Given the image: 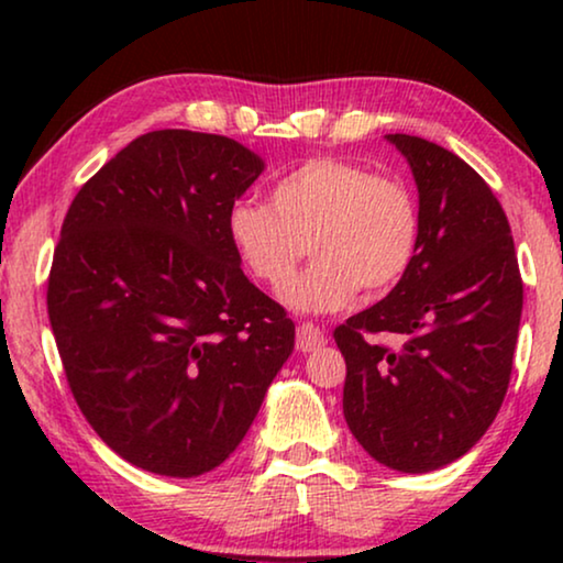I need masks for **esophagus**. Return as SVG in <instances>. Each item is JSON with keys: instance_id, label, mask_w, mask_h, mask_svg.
Returning a JSON list of instances; mask_svg holds the SVG:
<instances>
[{"instance_id": "esophagus-1", "label": "esophagus", "mask_w": 563, "mask_h": 563, "mask_svg": "<svg viewBox=\"0 0 563 563\" xmlns=\"http://www.w3.org/2000/svg\"><path fill=\"white\" fill-rule=\"evenodd\" d=\"M328 343V335L325 330L312 325V322H302V325L297 328V349L302 353H310L314 349H320V345Z\"/></svg>"}]
</instances>
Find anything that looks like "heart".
I'll list each match as a JSON object with an SVG mask.
<instances>
[{
    "label": "heart",
    "instance_id": "heart-1",
    "mask_svg": "<svg viewBox=\"0 0 563 563\" xmlns=\"http://www.w3.org/2000/svg\"><path fill=\"white\" fill-rule=\"evenodd\" d=\"M228 238L249 272L282 289L310 241L318 258L284 289L299 312H335L358 289L379 295L412 264L420 214L399 179L343 158H312L276 181L272 205L241 199L228 210Z\"/></svg>",
    "mask_w": 563,
    "mask_h": 563
}]
</instances>
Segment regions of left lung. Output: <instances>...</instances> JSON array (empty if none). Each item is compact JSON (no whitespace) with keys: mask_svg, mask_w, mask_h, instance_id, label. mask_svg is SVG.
I'll use <instances>...</instances> for the list:
<instances>
[{"mask_svg":"<svg viewBox=\"0 0 563 563\" xmlns=\"http://www.w3.org/2000/svg\"><path fill=\"white\" fill-rule=\"evenodd\" d=\"M387 141L418 184V249L397 287L333 335L351 433L379 464L426 474L464 456L503 407L522 279L510 222L487 181L422 137ZM379 332L404 343L374 344Z\"/></svg>","mask_w":563,"mask_h":563,"instance_id":"8db88e82","label":"left lung"}]
</instances>
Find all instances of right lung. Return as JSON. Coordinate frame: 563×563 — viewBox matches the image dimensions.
Instances as JSON below:
<instances>
[{"label": "right lung", "instance_id": "right-lung-1", "mask_svg": "<svg viewBox=\"0 0 563 563\" xmlns=\"http://www.w3.org/2000/svg\"><path fill=\"white\" fill-rule=\"evenodd\" d=\"M233 137L153 130L68 207L48 318L76 405L110 449L161 476L220 466L295 351L253 287L228 210L264 172Z\"/></svg>", "mask_w": 563, "mask_h": 563}]
</instances>
